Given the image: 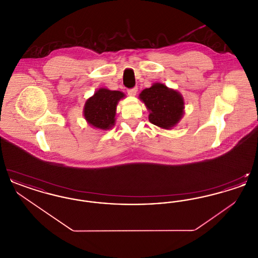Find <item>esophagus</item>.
Returning a JSON list of instances; mask_svg holds the SVG:
<instances>
[{
    "label": "esophagus",
    "instance_id": "1",
    "mask_svg": "<svg viewBox=\"0 0 258 258\" xmlns=\"http://www.w3.org/2000/svg\"><path fill=\"white\" fill-rule=\"evenodd\" d=\"M137 90H138V88L137 87H135V88H132V89H127V94L130 95V96H135L136 95V93H137Z\"/></svg>",
    "mask_w": 258,
    "mask_h": 258
}]
</instances>
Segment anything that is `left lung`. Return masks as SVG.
Returning a JSON list of instances; mask_svg holds the SVG:
<instances>
[{
	"instance_id": "left-lung-1",
	"label": "left lung",
	"mask_w": 258,
	"mask_h": 258,
	"mask_svg": "<svg viewBox=\"0 0 258 258\" xmlns=\"http://www.w3.org/2000/svg\"><path fill=\"white\" fill-rule=\"evenodd\" d=\"M139 97L150 111L149 121L160 127L170 130L183 116L184 99L182 96L163 84H154L143 90Z\"/></svg>"
}]
</instances>
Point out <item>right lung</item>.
<instances>
[{
    "label": "right lung",
    "mask_w": 258,
    "mask_h": 258,
    "mask_svg": "<svg viewBox=\"0 0 258 258\" xmlns=\"http://www.w3.org/2000/svg\"><path fill=\"white\" fill-rule=\"evenodd\" d=\"M123 97L120 91L99 89L85 103L84 116L88 123L100 130H109L115 123L117 103Z\"/></svg>",
    "instance_id": "obj_1"
}]
</instances>
